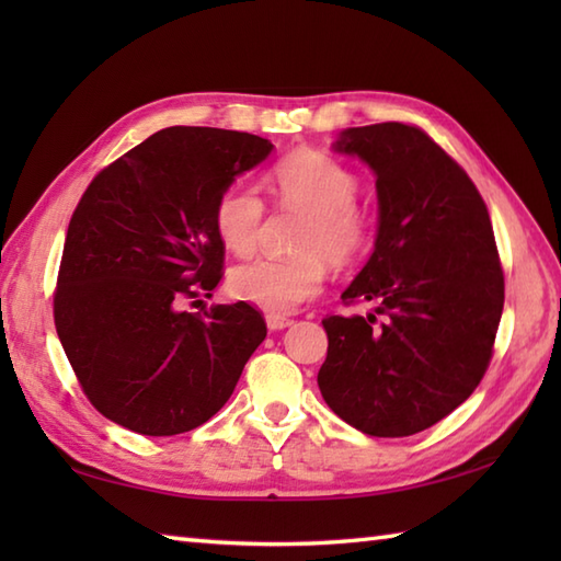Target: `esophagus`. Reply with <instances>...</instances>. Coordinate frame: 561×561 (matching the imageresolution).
Here are the masks:
<instances>
[{"instance_id":"obj_1","label":"esophagus","mask_w":561,"mask_h":561,"mask_svg":"<svg viewBox=\"0 0 561 561\" xmlns=\"http://www.w3.org/2000/svg\"><path fill=\"white\" fill-rule=\"evenodd\" d=\"M265 320H267V328L272 330V332H277V330H284V328H289L294 320L291 318H284V316H265Z\"/></svg>"}]
</instances>
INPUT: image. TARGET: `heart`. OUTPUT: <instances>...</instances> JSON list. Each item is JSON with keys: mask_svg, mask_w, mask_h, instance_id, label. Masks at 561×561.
<instances>
[{"mask_svg": "<svg viewBox=\"0 0 561 561\" xmlns=\"http://www.w3.org/2000/svg\"><path fill=\"white\" fill-rule=\"evenodd\" d=\"M270 195L279 205L308 217L299 257H255L229 274V289L250 306L272 316L291 313L320 294L325 260L342 267L371 243L374 217L356 202L359 178L347 165L320 151H299L267 175ZM265 202L255 187H226L214 207V231L226 250L248 255L255 248Z\"/></svg>", "mask_w": 561, "mask_h": 561, "instance_id": "obj_1", "label": "heart"}]
</instances>
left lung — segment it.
Wrapping results in <instances>:
<instances>
[{
    "mask_svg": "<svg viewBox=\"0 0 561 561\" xmlns=\"http://www.w3.org/2000/svg\"><path fill=\"white\" fill-rule=\"evenodd\" d=\"M332 149L376 175L374 253L342 299L376 316H330L318 388L368 436L434 426L480 386L504 311V272L484 199L420 127L342 129Z\"/></svg>",
    "mask_w": 561,
    "mask_h": 561,
    "instance_id": "8db88e82",
    "label": "left lung"
}]
</instances>
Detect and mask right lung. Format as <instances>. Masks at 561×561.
<instances>
[{"label":"right lung","instance_id":"add662e5","mask_svg":"<svg viewBox=\"0 0 561 561\" xmlns=\"http://www.w3.org/2000/svg\"><path fill=\"white\" fill-rule=\"evenodd\" d=\"M257 135L165 127L93 178L71 214L55 328L93 408L145 436L217 414L267 325L238 301L187 313L221 279L214 207L272 151Z\"/></svg>","mask_w":561,"mask_h":561}]
</instances>
